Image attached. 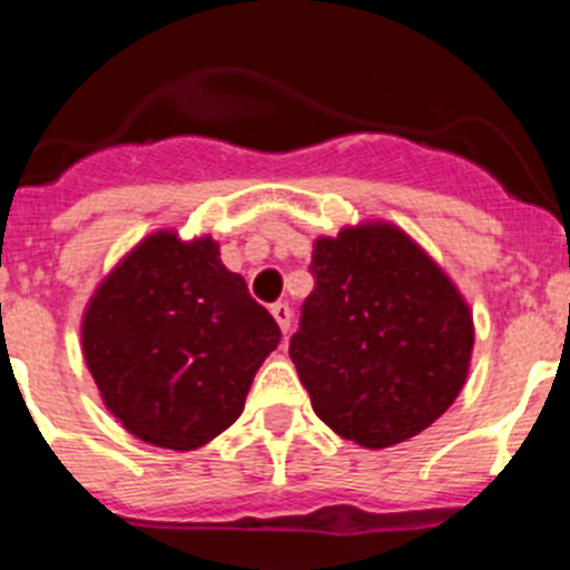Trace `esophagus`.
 I'll use <instances>...</instances> for the list:
<instances>
[{
    "instance_id": "1",
    "label": "esophagus",
    "mask_w": 570,
    "mask_h": 570,
    "mask_svg": "<svg viewBox=\"0 0 570 570\" xmlns=\"http://www.w3.org/2000/svg\"><path fill=\"white\" fill-rule=\"evenodd\" d=\"M269 312H273V317H275V321H278V326H281V332H289V328H292V309H289V306H286V303H273V309H269Z\"/></svg>"
}]
</instances>
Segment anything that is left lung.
Instances as JSON below:
<instances>
[{
    "label": "left lung",
    "mask_w": 570,
    "mask_h": 570,
    "mask_svg": "<svg viewBox=\"0 0 570 570\" xmlns=\"http://www.w3.org/2000/svg\"><path fill=\"white\" fill-rule=\"evenodd\" d=\"M312 273L289 357L321 422L365 450L428 430L459 399L475 345L453 278L391 222L321 236Z\"/></svg>",
    "instance_id": "1"
}]
</instances>
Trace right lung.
Masks as SVG:
<instances>
[{
	"label": "right lung",
	"instance_id": "obj_1",
	"mask_svg": "<svg viewBox=\"0 0 570 570\" xmlns=\"http://www.w3.org/2000/svg\"><path fill=\"white\" fill-rule=\"evenodd\" d=\"M281 328L222 264L210 236L157 230L89 297L83 360L104 405L131 435L188 453L244 411Z\"/></svg>",
	"mask_w": 570,
	"mask_h": 570
}]
</instances>
